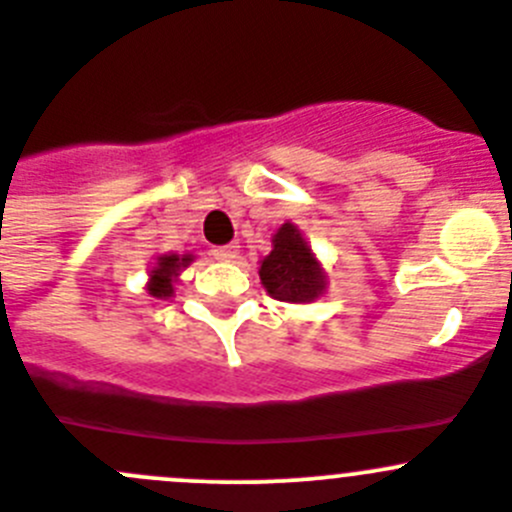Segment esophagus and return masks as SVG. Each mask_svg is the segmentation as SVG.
Listing matches in <instances>:
<instances>
[{"mask_svg": "<svg viewBox=\"0 0 512 512\" xmlns=\"http://www.w3.org/2000/svg\"><path fill=\"white\" fill-rule=\"evenodd\" d=\"M211 254H214V258H219V261H236V258H239V246H236V244L216 246Z\"/></svg>", "mask_w": 512, "mask_h": 512, "instance_id": "obj_1", "label": "esophagus"}]
</instances>
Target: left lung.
<instances>
[{"label": "left lung", "mask_w": 512, "mask_h": 512, "mask_svg": "<svg viewBox=\"0 0 512 512\" xmlns=\"http://www.w3.org/2000/svg\"><path fill=\"white\" fill-rule=\"evenodd\" d=\"M271 254L261 261L258 276L268 296L288 303H311L326 291V271L313 256L301 231L283 224L273 234Z\"/></svg>", "instance_id": "left-lung-1"}]
</instances>
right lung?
Returning <instances> with one entry per match:
<instances>
[{"instance_id":"1","label":"right lung","mask_w":512,"mask_h":512,"mask_svg":"<svg viewBox=\"0 0 512 512\" xmlns=\"http://www.w3.org/2000/svg\"><path fill=\"white\" fill-rule=\"evenodd\" d=\"M194 261L191 254H161L156 258L154 268L149 271V283H146V291L154 298H169L174 296V283L179 278V273L184 271L189 263Z\"/></svg>"}]
</instances>
